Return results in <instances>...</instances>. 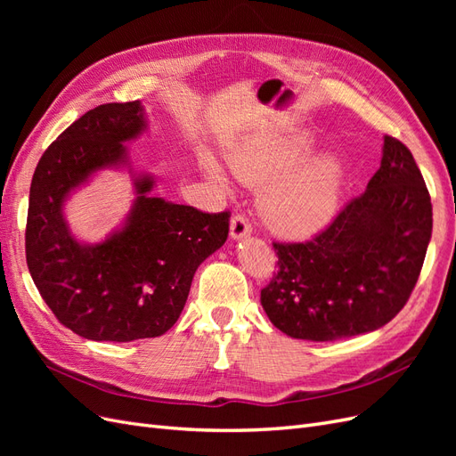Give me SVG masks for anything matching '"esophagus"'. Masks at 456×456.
Returning <instances> with one entry per match:
<instances>
[{
	"label": "esophagus",
	"instance_id": "34e87169",
	"mask_svg": "<svg viewBox=\"0 0 456 456\" xmlns=\"http://www.w3.org/2000/svg\"><path fill=\"white\" fill-rule=\"evenodd\" d=\"M251 232H253V228L249 224V220H247L243 215L232 216V220H230V236H232V240H243L247 236H251Z\"/></svg>",
	"mask_w": 456,
	"mask_h": 456
}]
</instances>
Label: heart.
Wrapping results in <instances>:
<instances>
[{"label":"heart","mask_w":456,"mask_h":456,"mask_svg":"<svg viewBox=\"0 0 456 456\" xmlns=\"http://www.w3.org/2000/svg\"><path fill=\"white\" fill-rule=\"evenodd\" d=\"M312 134L300 129L258 131L228 150L232 173L247 186L261 188L258 211L266 226L287 240L322 232L338 213L346 167L338 156L310 154ZM205 173L224 186L218 165L207 158Z\"/></svg>","instance_id":"obj_1"}]
</instances>
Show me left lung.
I'll return each mask as SVG.
<instances>
[{
	"label": "left lung",
	"mask_w": 456,
	"mask_h": 456,
	"mask_svg": "<svg viewBox=\"0 0 456 456\" xmlns=\"http://www.w3.org/2000/svg\"><path fill=\"white\" fill-rule=\"evenodd\" d=\"M432 238V201L415 158L384 136L367 190L320 236L273 243L278 273L260 291L270 322L293 338L370 333L405 306Z\"/></svg>",
	"instance_id": "1"
}]
</instances>
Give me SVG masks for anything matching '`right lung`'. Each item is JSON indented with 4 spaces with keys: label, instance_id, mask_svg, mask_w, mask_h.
I'll return each instance as SVG.
<instances>
[{
    "label": "right lung",
    "instance_id": "obj_1",
    "mask_svg": "<svg viewBox=\"0 0 456 456\" xmlns=\"http://www.w3.org/2000/svg\"><path fill=\"white\" fill-rule=\"evenodd\" d=\"M148 129L141 101L96 106L41 156L30 186L26 262L41 298L76 335L96 342L154 338L176 323L201 262L224 245L228 213L156 198L127 142ZM127 168L135 200L99 244L77 240L63 207L101 170Z\"/></svg>",
    "mask_w": 456,
    "mask_h": 456
}]
</instances>
